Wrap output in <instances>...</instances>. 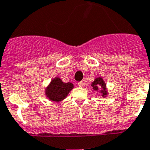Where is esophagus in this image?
Returning a JSON list of instances; mask_svg holds the SVG:
<instances>
[{
	"mask_svg": "<svg viewBox=\"0 0 150 150\" xmlns=\"http://www.w3.org/2000/svg\"><path fill=\"white\" fill-rule=\"evenodd\" d=\"M84 85H85V83H84L83 81H79V82H78V86H79V87H82Z\"/></svg>",
	"mask_w": 150,
	"mask_h": 150,
	"instance_id": "obj_1",
	"label": "esophagus"
}]
</instances>
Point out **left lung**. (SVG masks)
<instances>
[{"label": "left lung", "instance_id": "left-lung-1", "mask_svg": "<svg viewBox=\"0 0 150 150\" xmlns=\"http://www.w3.org/2000/svg\"><path fill=\"white\" fill-rule=\"evenodd\" d=\"M105 81H103V79L102 78H98V79H96L92 84V86L93 87L94 90H97L98 88H100V92L103 94V97H105L107 96V91L106 88H105Z\"/></svg>", "mask_w": 150, "mask_h": 150}]
</instances>
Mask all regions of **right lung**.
<instances>
[{
	"instance_id": "1",
	"label": "right lung",
	"mask_w": 150,
	"mask_h": 150,
	"mask_svg": "<svg viewBox=\"0 0 150 150\" xmlns=\"http://www.w3.org/2000/svg\"><path fill=\"white\" fill-rule=\"evenodd\" d=\"M73 87L70 82L64 83L59 78H55L46 88V96L52 101L60 102L65 98Z\"/></svg>"
}]
</instances>
